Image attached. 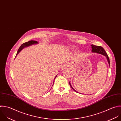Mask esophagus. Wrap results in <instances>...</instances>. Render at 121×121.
Returning <instances> with one entry per match:
<instances>
[{
  "mask_svg": "<svg viewBox=\"0 0 121 121\" xmlns=\"http://www.w3.org/2000/svg\"><path fill=\"white\" fill-rule=\"evenodd\" d=\"M68 68V65H64L62 66V70H64L66 69H67V68Z\"/></svg>",
  "mask_w": 121,
  "mask_h": 121,
  "instance_id": "1",
  "label": "esophagus"
}]
</instances>
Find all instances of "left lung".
Segmentation results:
<instances>
[{"instance_id": "8db88e82", "label": "left lung", "mask_w": 121, "mask_h": 121, "mask_svg": "<svg viewBox=\"0 0 121 121\" xmlns=\"http://www.w3.org/2000/svg\"><path fill=\"white\" fill-rule=\"evenodd\" d=\"M92 47V52L94 53H98V54H102L104 56H105L107 58V61L108 62L109 64L110 65V60H109V58L106 53V52H105V51L104 50V49L101 46H95L94 45H91V46ZM69 85L71 87V88H72V89L76 93H78L77 91H76V90H75L72 86L71 84H70V82H69Z\"/></svg>"}]
</instances>
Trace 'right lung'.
<instances>
[{"instance_id": "right-lung-1", "label": "right lung", "mask_w": 121, "mask_h": 121, "mask_svg": "<svg viewBox=\"0 0 121 121\" xmlns=\"http://www.w3.org/2000/svg\"><path fill=\"white\" fill-rule=\"evenodd\" d=\"M38 42L36 41H33V40H31V41H29L28 42H26V43H23V44L21 45V46L20 47V48H19L18 51H17V55L21 51V50L23 49L25 47H28L29 46H31L32 45H33V44H37Z\"/></svg>"}]
</instances>
